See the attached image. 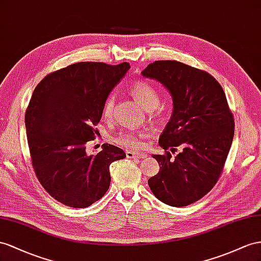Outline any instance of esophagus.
Segmentation results:
<instances>
[{
  "label": "esophagus",
  "mask_w": 261,
  "mask_h": 261,
  "mask_svg": "<svg viewBox=\"0 0 261 261\" xmlns=\"http://www.w3.org/2000/svg\"><path fill=\"white\" fill-rule=\"evenodd\" d=\"M125 155L128 159H144L146 158V153H140V152H133V151H126Z\"/></svg>",
  "instance_id": "1"
}]
</instances>
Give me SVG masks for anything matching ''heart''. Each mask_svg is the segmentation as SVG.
Returning a JSON list of instances; mask_svg holds the SVG:
<instances>
[{
	"mask_svg": "<svg viewBox=\"0 0 261 261\" xmlns=\"http://www.w3.org/2000/svg\"><path fill=\"white\" fill-rule=\"evenodd\" d=\"M130 93L136 99V101L141 105L145 110H154L160 103L159 91L150 83H135L130 87ZM113 109H115V99L110 96L103 105V117L106 119H110L112 117ZM146 137H148V133L145 131H133L126 129L120 131L113 138V141L126 149H140L143 146V140Z\"/></svg>",
	"mask_w": 261,
	"mask_h": 261,
	"instance_id": "obj_1",
	"label": "heart"
}]
</instances>
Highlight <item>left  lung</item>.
I'll use <instances>...</instances> for the list:
<instances>
[{"label": "left lung", "mask_w": 261, "mask_h": 261, "mask_svg": "<svg viewBox=\"0 0 261 261\" xmlns=\"http://www.w3.org/2000/svg\"><path fill=\"white\" fill-rule=\"evenodd\" d=\"M171 93L173 113L159 139L162 155L148 184L154 196L170 206L197 202L218 181L230 150L235 121L225 92L208 72L176 61H156L142 71ZM184 151L173 158L168 151Z\"/></svg>", "instance_id": "obj_1"}]
</instances>
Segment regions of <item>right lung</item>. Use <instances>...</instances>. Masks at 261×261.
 Here are the masks:
<instances>
[{
    "instance_id": "right-lung-1",
    "label": "right lung",
    "mask_w": 261,
    "mask_h": 261,
    "mask_svg": "<svg viewBox=\"0 0 261 261\" xmlns=\"http://www.w3.org/2000/svg\"><path fill=\"white\" fill-rule=\"evenodd\" d=\"M129 68V63H76L50 72L33 92L25 113L32 164L59 203L84 208L97 202L110 186V164L125 158L108 143L87 155L86 143L95 139L106 100Z\"/></svg>"
}]
</instances>
